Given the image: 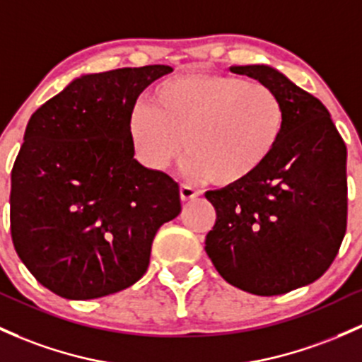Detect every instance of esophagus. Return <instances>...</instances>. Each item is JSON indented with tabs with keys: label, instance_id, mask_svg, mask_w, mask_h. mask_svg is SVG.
I'll list each match as a JSON object with an SVG mask.
<instances>
[{
	"label": "esophagus",
	"instance_id": "34e87169",
	"mask_svg": "<svg viewBox=\"0 0 362 362\" xmlns=\"http://www.w3.org/2000/svg\"><path fill=\"white\" fill-rule=\"evenodd\" d=\"M198 195H200V192H198L197 188H193V186H189V185H181L180 186V197H181L182 202L193 200V198H197Z\"/></svg>",
	"mask_w": 362,
	"mask_h": 362
}]
</instances>
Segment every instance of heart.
<instances>
[{"instance_id": "1", "label": "heart", "mask_w": 362, "mask_h": 362, "mask_svg": "<svg viewBox=\"0 0 362 362\" xmlns=\"http://www.w3.org/2000/svg\"><path fill=\"white\" fill-rule=\"evenodd\" d=\"M286 110L274 89L231 76L189 72L153 88L129 119V141L143 165L164 170L188 150L181 169L221 186L250 180L278 150Z\"/></svg>"}]
</instances>
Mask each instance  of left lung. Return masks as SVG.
Segmentation results:
<instances>
[{
  "label": "left lung",
  "instance_id": "8db88e82",
  "mask_svg": "<svg viewBox=\"0 0 362 362\" xmlns=\"http://www.w3.org/2000/svg\"><path fill=\"white\" fill-rule=\"evenodd\" d=\"M231 72L274 89L286 110L276 153L250 180L207 192L216 224L205 252L229 285L271 297L309 285L347 229V146L316 96L267 65Z\"/></svg>",
  "mask_w": 362,
  "mask_h": 362
}]
</instances>
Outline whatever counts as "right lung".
<instances>
[{"instance_id": "1", "label": "right lung", "mask_w": 362, "mask_h": 362, "mask_svg": "<svg viewBox=\"0 0 362 362\" xmlns=\"http://www.w3.org/2000/svg\"><path fill=\"white\" fill-rule=\"evenodd\" d=\"M169 65L88 74L41 105L11 169L10 231L30 274L71 300L115 293L150 264L181 212L180 186L134 158L129 119Z\"/></svg>"}]
</instances>
